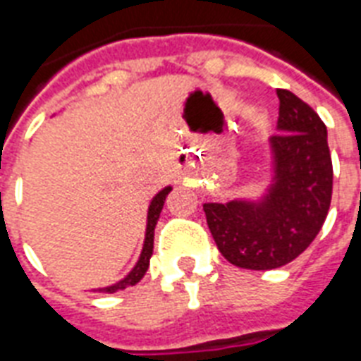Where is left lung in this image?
<instances>
[{
	"label": "left lung",
	"instance_id": "obj_1",
	"mask_svg": "<svg viewBox=\"0 0 361 361\" xmlns=\"http://www.w3.org/2000/svg\"><path fill=\"white\" fill-rule=\"evenodd\" d=\"M277 135L269 138L271 183L258 200L204 204L221 255L238 268L275 269L317 238L331 202L328 130L319 114L288 90H277Z\"/></svg>",
	"mask_w": 361,
	"mask_h": 361
}]
</instances>
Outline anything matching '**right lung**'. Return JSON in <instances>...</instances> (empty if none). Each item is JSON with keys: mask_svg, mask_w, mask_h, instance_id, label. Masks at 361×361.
Wrapping results in <instances>:
<instances>
[{"mask_svg": "<svg viewBox=\"0 0 361 361\" xmlns=\"http://www.w3.org/2000/svg\"><path fill=\"white\" fill-rule=\"evenodd\" d=\"M172 191V187H164L161 191L153 197V200L149 202V208H147V225H146V238H144V247H142V252H140V258H138V262L135 264V268L130 269L129 274L125 275L123 279L114 283V285L110 286H104V288H99V292H118V290H123L127 286H133L136 285L138 281L146 275L147 268H149V258L153 255V236H155V225H157L159 221V215H161V209L164 206V200L169 197V192Z\"/></svg>", "mask_w": 361, "mask_h": 361, "instance_id": "add662e5", "label": "right lung"}]
</instances>
